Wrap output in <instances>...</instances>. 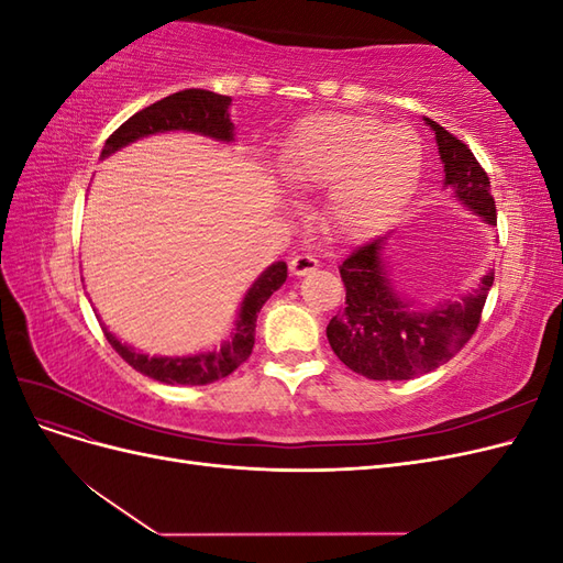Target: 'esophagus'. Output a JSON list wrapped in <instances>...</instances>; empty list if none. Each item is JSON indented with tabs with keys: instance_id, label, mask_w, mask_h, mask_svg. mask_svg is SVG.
I'll use <instances>...</instances> for the list:
<instances>
[{
	"instance_id": "obj_1",
	"label": "esophagus",
	"mask_w": 563,
	"mask_h": 563,
	"mask_svg": "<svg viewBox=\"0 0 563 563\" xmlns=\"http://www.w3.org/2000/svg\"><path fill=\"white\" fill-rule=\"evenodd\" d=\"M288 267H291L294 275L302 277V275H308V272H314L319 267V261L312 253H298V255H294L291 263H288Z\"/></svg>"
}]
</instances>
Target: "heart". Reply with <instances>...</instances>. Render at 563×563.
<instances>
[{
    "mask_svg": "<svg viewBox=\"0 0 563 563\" xmlns=\"http://www.w3.org/2000/svg\"><path fill=\"white\" fill-rule=\"evenodd\" d=\"M279 176L296 190H323L331 225L345 236L385 228L411 199L422 172L420 139L373 117L317 114L279 152Z\"/></svg>",
    "mask_w": 563,
    "mask_h": 563,
    "instance_id": "1",
    "label": "heart"
}]
</instances>
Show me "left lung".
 <instances>
[{"label":"left lung","mask_w":563,"mask_h":563,"mask_svg":"<svg viewBox=\"0 0 563 563\" xmlns=\"http://www.w3.org/2000/svg\"><path fill=\"white\" fill-rule=\"evenodd\" d=\"M434 131L439 159L444 164V187H451L460 203L496 225V201L490 180L472 150L453 133L424 117ZM387 236L354 249L340 265L345 284V310L335 314L327 338L335 356L354 373L371 380H411L446 364L465 347L479 327L493 272L479 286L457 300H446L432 310H413L404 298L385 263Z\"/></svg>","instance_id":"left-lung-1"}]
</instances>
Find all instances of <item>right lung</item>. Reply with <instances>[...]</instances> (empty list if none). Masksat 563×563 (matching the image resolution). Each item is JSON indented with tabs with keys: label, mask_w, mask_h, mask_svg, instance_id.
<instances>
[{
	"label": "right lung",
	"mask_w": 563,
	"mask_h": 563,
	"mask_svg": "<svg viewBox=\"0 0 563 563\" xmlns=\"http://www.w3.org/2000/svg\"><path fill=\"white\" fill-rule=\"evenodd\" d=\"M230 103V96H220L203 89H185L166 96L157 100V103H152L150 108L129 117L126 122L106 141L100 157L106 159L112 152L126 147L133 141L164 131H192L209 135L213 141L230 143L234 141V124L230 122L228 112ZM286 275V263L279 261L275 265H269L263 275L253 282V286L242 300L240 317H236L232 329V338L225 340L220 350L187 356H150L124 345L122 340H117L108 329L106 338L129 366L141 371L143 376L152 380H159L166 385H207L220 380L230 376L236 366L249 360L255 343V319H258L265 300L275 294L277 288H282Z\"/></svg>",
	"instance_id": "obj_1"
}]
</instances>
